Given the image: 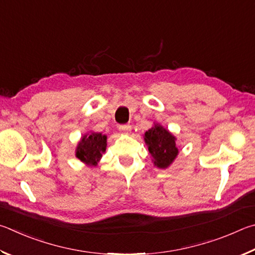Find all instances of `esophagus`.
Segmentation results:
<instances>
[{"label":"esophagus","mask_w":255,"mask_h":255,"mask_svg":"<svg viewBox=\"0 0 255 255\" xmlns=\"http://www.w3.org/2000/svg\"><path fill=\"white\" fill-rule=\"evenodd\" d=\"M119 130L123 133H130L132 130V127L130 124H123V125H119Z\"/></svg>","instance_id":"1"}]
</instances>
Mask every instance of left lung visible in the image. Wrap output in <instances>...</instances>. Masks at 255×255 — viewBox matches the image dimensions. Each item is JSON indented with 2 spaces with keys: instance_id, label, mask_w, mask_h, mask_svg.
I'll return each mask as SVG.
<instances>
[{
  "instance_id": "1",
  "label": "left lung",
  "mask_w": 255,
  "mask_h": 255,
  "mask_svg": "<svg viewBox=\"0 0 255 255\" xmlns=\"http://www.w3.org/2000/svg\"><path fill=\"white\" fill-rule=\"evenodd\" d=\"M144 141L149 146V152L159 168H167L178 154L176 137L161 125H154L144 133Z\"/></svg>"
}]
</instances>
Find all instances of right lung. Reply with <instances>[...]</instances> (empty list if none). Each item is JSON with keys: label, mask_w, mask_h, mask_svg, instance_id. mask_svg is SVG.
<instances>
[{"label": "right lung", "mask_w": 255, "mask_h": 255, "mask_svg": "<svg viewBox=\"0 0 255 255\" xmlns=\"http://www.w3.org/2000/svg\"><path fill=\"white\" fill-rule=\"evenodd\" d=\"M106 135L102 133H91L84 135L76 150V157L89 166H96L97 161L106 149Z\"/></svg>", "instance_id": "obj_1"}]
</instances>
